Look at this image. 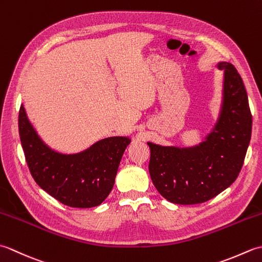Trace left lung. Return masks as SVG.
<instances>
[{"mask_svg": "<svg viewBox=\"0 0 262 262\" xmlns=\"http://www.w3.org/2000/svg\"><path fill=\"white\" fill-rule=\"evenodd\" d=\"M224 70L223 104L214 130L198 146L179 148L147 143L148 171L155 188L171 203H205L235 181L251 138L252 115L241 75L231 63Z\"/></svg>", "mask_w": 262, "mask_h": 262, "instance_id": "1", "label": "left lung"}]
</instances>
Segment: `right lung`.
<instances>
[{"label": "right lung", "instance_id": "1", "mask_svg": "<svg viewBox=\"0 0 262 262\" xmlns=\"http://www.w3.org/2000/svg\"><path fill=\"white\" fill-rule=\"evenodd\" d=\"M19 134L28 168L37 185L62 204L90 208L101 204L114 187L122 154L130 140L108 137L77 154H60L43 143L19 110Z\"/></svg>", "mask_w": 262, "mask_h": 262}]
</instances>
